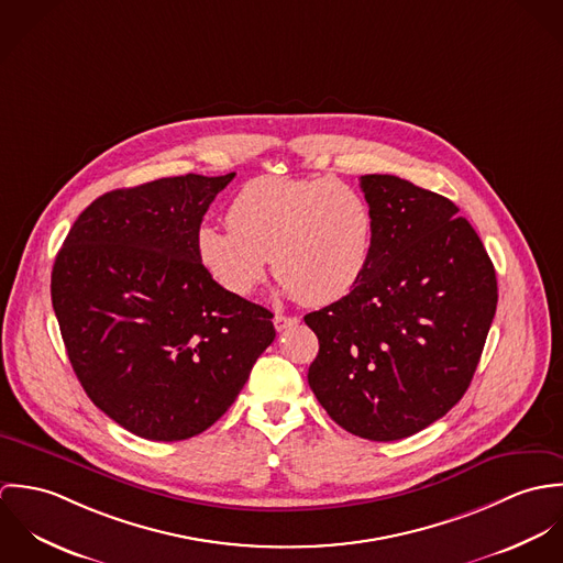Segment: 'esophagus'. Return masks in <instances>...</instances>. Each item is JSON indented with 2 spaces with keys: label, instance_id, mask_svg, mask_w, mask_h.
<instances>
[{
  "label": "esophagus",
  "instance_id": "34e87169",
  "mask_svg": "<svg viewBox=\"0 0 563 563\" xmlns=\"http://www.w3.org/2000/svg\"><path fill=\"white\" fill-rule=\"evenodd\" d=\"M273 322H275V329H277V331H286V329H290L292 324H297L299 319H297V317H286V314H275Z\"/></svg>",
  "mask_w": 563,
  "mask_h": 563
}]
</instances>
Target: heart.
<instances>
[{
  "instance_id": "1",
  "label": "heart",
  "mask_w": 563,
  "mask_h": 563,
  "mask_svg": "<svg viewBox=\"0 0 563 563\" xmlns=\"http://www.w3.org/2000/svg\"><path fill=\"white\" fill-rule=\"evenodd\" d=\"M228 225H201L195 244L212 279L236 297L255 290L271 257L282 292L335 303L362 282L375 246L368 199L329 177H257L232 199Z\"/></svg>"
}]
</instances>
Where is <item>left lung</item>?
<instances>
[{"instance_id":"1","label":"left lung","mask_w":563,"mask_h":563,"mask_svg":"<svg viewBox=\"0 0 563 563\" xmlns=\"http://www.w3.org/2000/svg\"><path fill=\"white\" fill-rule=\"evenodd\" d=\"M375 212L366 275L306 314L319 338L308 382L349 433L390 442L442 418L468 390L496 312V273L446 197L397 175H362Z\"/></svg>"}]
</instances>
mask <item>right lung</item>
<instances>
[{"label": "right lung", "mask_w": 563, "mask_h": 563, "mask_svg": "<svg viewBox=\"0 0 563 563\" xmlns=\"http://www.w3.org/2000/svg\"><path fill=\"white\" fill-rule=\"evenodd\" d=\"M234 175L106 192L56 255L52 303L81 388L145 440L212 427L275 340L273 314L221 288L197 255L203 214Z\"/></svg>", "instance_id": "obj_1"}]
</instances>
